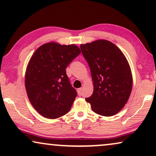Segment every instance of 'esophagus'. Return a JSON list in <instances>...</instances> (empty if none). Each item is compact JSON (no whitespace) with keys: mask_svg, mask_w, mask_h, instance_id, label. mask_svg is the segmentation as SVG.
I'll return each instance as SVG.
<instances>
[{"mask_svg":"<svg viewBox=\"0 0 156 156\" xmlns=\"http://www.w3.org/2000/svg\"><path fill=\"white\" fill-rule=\"evenodd\" d=\"M82 88H80L77 89V93L79 95H81L82 94Z\"/></svg>","mask_w":156,"mask_h":156,"instance_id":"1","label":"esophagus"}]
</instances>
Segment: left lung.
<instances>
[{"label": "left lung", "mask_w": 156, "mask_h": 156, "mask_svg": "<svg viewBox=\"0 0 156 156\" xmlns=\"http://www.w3.org/2000/svg\"><path fill=\"white\" fill-rule=\"evenodd\" d=\"M90 67L94 91L86 101L104 116L116 114L129 99L133 85L131 67L118 47L106 40L80 45Z\"/></svg>", "instance_id": "left-lung-1"}]
</instances>
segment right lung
Returning a JSON list of instances; mask_svg holds the SVG:
<instances>
[{
  "mask_svg": "<svg viewBox=\"0 0 156 156\" xmlns=\"http://www.w3.org/2000/svg\"><path fill=\"white\" fill-rule=\"evenodd\" d=\"M80 52L75 44L51 42L38 48L31 57L25 72V89L31 104L42 116L54 119L69 112L77 93L66 68Z\"/></svg>",
  "mask_w": 156,
  "mask_h": 156,
  "instance_id": "right-lung-1",
  "label": "right lung"
}]
</instances>
